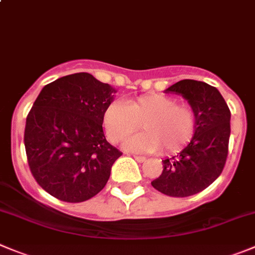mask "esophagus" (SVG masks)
Returning a JSON list of instances; mask_svg holds the SVG:
<instances>
[{"label": "esophagus", "instance_id": "34e87169", "mask_svg": "<svg viewBox=\"0 0 255 255\" xmlns=\"http://www.w3.org/2000/svg\"><path fill=\"white\" fill-rule=\"evenodd\" d=\"M134 157V160L135 161H138V162H143V161H146V157H143V156H133Z\"/></svg>", "mask_w": 255, "mask_h": 255}]
</instances>
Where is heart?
Instances as JSON below:
<instances>
[{"instance_id":"1","label":"heart","mask_w":255,"mask_h":255,"mask_svg":"<svg viewBox=\"0 0 255 255\" xmlns=\"http://www.w3.org/2000/svg\"><path fill=\"white\" fill-rule=\"evenodd\" d=\"M142 127L144 132L126 142L129 151L175 152L190 143L196 130V114L186 104L165 94H144L126 104L114 102L104 112L109 141L120 143Z\"/></svg>"}]
</instances>
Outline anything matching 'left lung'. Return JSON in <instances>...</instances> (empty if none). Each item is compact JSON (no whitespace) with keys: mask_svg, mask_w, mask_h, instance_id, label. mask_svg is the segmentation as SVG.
<instances>
[{"mask_svg":"<svg viewBox=\"0 0 255 255\" xmlns=\"http://www.w3.org/2000/svg\"><path fill=\"white\" fill-rule=\"evenodd\" d=\"M182 95L196 114V130L190 143L172 158L152 186L172 197H186L210 186L223 172L230 137V111L215 87L184 79L165 90Z\"/></svg>","mask_w":255,"mask_h":255,"instance_id":"1","label":"left lung"}]
</instances>
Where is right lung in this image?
I'll return each mask as SVG.
<instances>
[{
	"mask_svg": "<svg viewBox=\"0 0 255 255\" xmlns=\"http://www.w3.org/2000/svg\"><path fill=\"white\" fill-rule=\"evenodd\" d=\"M117 90L89 73L45 85L26 118V156L37 184L66 203L98 194L122 152L107 142L106 109Z\"/></svg>",
	"mask_w": 255,
	"mask_h": 255,
	"instance_id": "add662e5",
	"label": "right lung"
}]
</instances>
